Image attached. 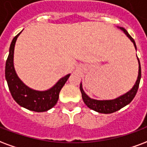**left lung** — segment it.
<instances>
[{
  "label": "left lung",
  "instance_id": "obj_1",
  "mask_svg": "<svg viewBox=\"0 0 147 147\" xmlns=\"http://www.w3.org/2000/svg\"><path fill=\"white\" fill-rule=\"evenodd\" d=\"M119 28L130 39V40L134 44L135 48L136 50V43H135V40H133V38L131 37V36L129 34V32H127V30H125L124 28H122V27H119ZM137 59L138 61H139V75H138V78L136 82V84L134 85V86L131 88V90H129L128 93H125L124 95L121 96L118 98L114 99V100H94V99L90 98L84 92V90L82 89V83H81L80 84V91H81V93H82V100L84 101L86 105L89 108L95 111L96 112L102 113V114H111V113L117 111L118 110H120L121 108L126 106L127 104H129L134 99L135 96L137 93L139 85H140V79H141V66H140V60H139L138 57Z\"/></svg>",
  "mask_w": 147,
  "mask_h": 147
}]
</instances>
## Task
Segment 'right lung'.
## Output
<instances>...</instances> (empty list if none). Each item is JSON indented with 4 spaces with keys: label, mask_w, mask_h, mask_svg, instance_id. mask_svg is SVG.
<instances>
[{
    "label": "right lung",
    "mask_w": 147,
    "mask_h": 147,
    "mask_svg": "<svg viewBox=\"0 0 147 147\" xmlns=\"http://www.w3.org/2000/svg\"><path fill=\"white\" fill-rule=\"evenodd\" d=\"M21 32L16 36L11 41L9 49V54L5 65V78L13 99L21 107L36 112H43L51 109L57 104L59 98V93L61 88L70 76L68 74L60 79L50 90L37 91L30 89L22 82L14 68L13 57L14 50L17 38Z\"/></svg>",
    "instance_id": "obj_1"
}]
</instances>
